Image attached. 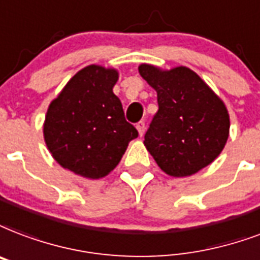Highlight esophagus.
<instances>
[{"label": "esophagus", "mask_w": 260, "mask_h": 260, "mask_svg": "<svg viewBox=\"0 0 260 260\" xmlns=\"http://www.w3.org/2000/svg\"><path fill=\"white\" fill-rule=\"evenodd\" d=\"M136 129H138V132H139V136H143L144 129H146L144 121H139L138 124H136Z\"/></svg>", "instance_id": "34e87169"}]
</instances>
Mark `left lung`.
<instances>
[{
  "mask_svg": "<svg viewBox=\"0 0 260 260\" xmlns=\"http://www.w3.org/2000/svg\"><path fill=\"white\" fill-rule=\"evenodd\" d=\"M139 73L156 91L158 112L144 146L172 177L198 173L222 152L231 120L223 101L187 67L162 69L140 64Z\"/></svg>",
  "mask_w": 260,
  "mask_h": 260,
  "instance_id": "left-lung-1",
  "label": "left lung"
}]
</instances>
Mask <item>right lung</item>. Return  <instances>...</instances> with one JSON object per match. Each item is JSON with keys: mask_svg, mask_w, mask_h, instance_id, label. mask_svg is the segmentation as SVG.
I'll use <instances>...</instances> for the list:
<instances>
[{"mask_svg": "<svg viewBox=\"0 0 260 260\" xmlns=\"http://www.w3.org/2000/svg\"><path fill=\"white\" fill-rule=\"evenodd\" d=\"M118 69L91 64L71 77L47 108L43 139L55 162L90 180L116 168L138 131L113 92Z\"/></svg>", "mask_w": 260, "mask_h": 260, "instance_id": "obj_1", "label": "right lung"}]
</instances>
